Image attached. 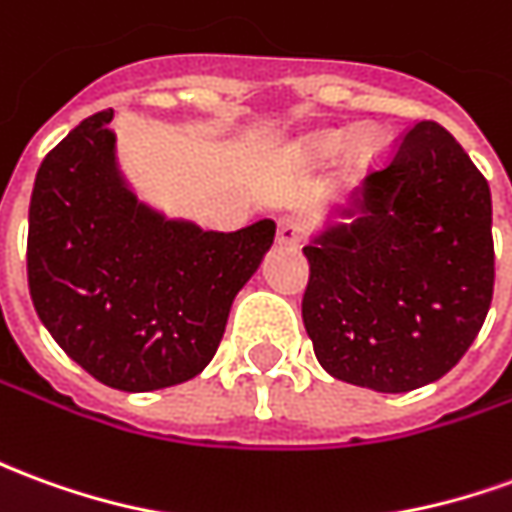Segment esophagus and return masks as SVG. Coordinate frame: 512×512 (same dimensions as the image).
<instances>
[{
    "instance_id": "34e87169",
    "label": "esophagus",
    "mask_w": 512,
    "mask_h": 512,
    "mask_svg": "<svg viewBox=\"0 0 512 512\" xmlns=\"http://www.w3.org/2000/svg\"><path fill=\"white\" fill-rule=\"evenodd\" d=\"M305 238V227L302 221L293 219V216H282L280 224H277V241L282 246H299Z\"/></svg>"
}]
</instances>
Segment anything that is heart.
<instances>
[{
  "label": "heart",
  "instance_id": "obj_1",
  "mask_svg": "<svg viewBox=\"0 0 512 512\" xmlns=\"http://www.w3.org/2000/svg\"><path fill=\"white\" fill-rule=\"evenodd\" d=\"M338 144H341V135L338 132H318V135H310L305 141V149L307 155L313 157H324V155H332L335 149H338ZM380 149V138H377V132H360L355 141V152L357 157H371L374 152Z\"/></svg>",
  "mask_w": 512,
  "mask_h": 512
}]
</instances>
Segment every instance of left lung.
I'll use <instances>...</instances> for the list:
<instances>
[{
  "mask_svg": "<svg viewBox=\"0 0 512 512\" xmlns=\"http://www.w3.org/2000/svg\"><path fill=\"white\" fill-rule=\"evenodd\" d=\"M341 213L355 221L305 246L318 363L380 393L441 380L493 299L488 180L441 124L418 121Z\"/></svg>",
  "mask_w": 512,
  "mask_h": 512,
  "instance_id": "obj_1",
  "label": "left lung"
}]
</instances>
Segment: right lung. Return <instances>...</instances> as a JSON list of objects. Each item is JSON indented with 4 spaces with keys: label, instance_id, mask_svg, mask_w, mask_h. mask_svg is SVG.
Returning a JSON list of instances; mask_svg holds the SVG:
<instances>
[{
    "label": "right lung",
    "instance_id": "obj_1",
    "mask_svg": "<svg viewBox=\"0 0 512 512\" xmlns=\"http://www.w3.org/2000/svg\"><path fill=\"white\" fill-rule=\"evenodd\" d=\"M110 121L113 110L88 116L44 157L27 280L38 318L74 363L110 388L157 391L213 360L277 224L210 232L146 207L116 166Z\"/></svg>",
    "mask_w": 512,
    "mask_h": 512
}]
</instances>
